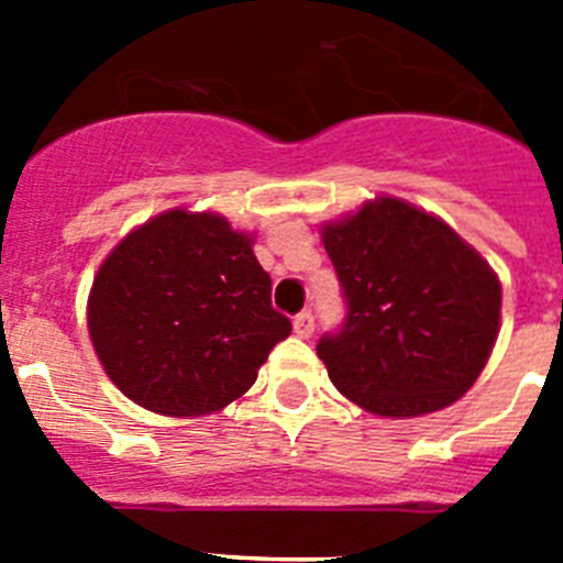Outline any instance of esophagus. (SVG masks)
Returning a JSON list of instances; mask_svg holds the SVG:
<instances>
[{
    "label": "esophagus",
    "mask_w": 563,
    "mask_h": 563,
    "mask_svg": "<svg viewBox=\"0 0 563 563\" xmlns=\"http://www.w3.org/2000/svg\"><path fill=\"white\" fill-rule=\"evenodd\" d=\"M292 330H296L298 338H310L312 330H316V318H312V312H298V316L292 318Z\"/></svg>",
    "instance_id": "esophagus-1"
}]
</instances>
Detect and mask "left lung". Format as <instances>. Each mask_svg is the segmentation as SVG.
<instances>
[{
  "label": "left lung",
  "mask_w": 563,
  "mask_h": 563,
  "mask_svg": "<svg viewBox=\"0 0 563 563\" xmlns=\"http://www.w3.org/2000/svg\"><path fill=\"white\" fill-rule=\"evenodd\" d=\"M321 239L346 298L343 327L316 346L335 389L380 417L460 400L499 335L501 285L485 258L395 197L327 222Z\"/></svg>",
  "instance_id": "8db88e82"
}]
</instances>
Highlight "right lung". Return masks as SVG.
<instances>
[{
    "label": "right lung",
    "mask_w": 563,
    "mask_h": 563,
    "mask_svg": "<svg viewBox=\"0 0 563 563\" xmlns=\"http://www.w3.org/2000/svg\"><path fill=\"white\" fill-rule=\"evenodd\" d=\"M87 327L109 380L168 417L225 409L292 330L273 310L251 233L186 208L143 222L103 258Z\"/></svg>",
    "instance_id": "right-lung-1"
}]
</instances>
